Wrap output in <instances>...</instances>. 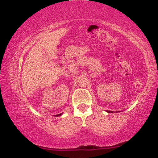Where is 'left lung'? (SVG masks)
Returning <instances> with one entry per match:
<instances>
[{"label":"left lung","instance_id":"left-lung-1","mask_svg":"<svg viewBox=\"0 0 158 158\" xmlns=\"http://www.w3.org/2000/svg\"><path fill=\"white\" fill-rule=\"evenodd\" d=\"M109 112H110V111H109Z\"/></svg>","mask_w":158,"mask_h":158}]
</instances>
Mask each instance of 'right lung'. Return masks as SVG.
I'll use <instances>...</instances> for the list:
<instances>
[{"label":"right lung","mask_w":158,"mask_h":158,"mask_svg":"<svg viewBox=\"0 0 158 158\" xmlns=\"http://www.w3.org/2000/svg\"><path fill=\"white\" fill-rule=\"evenodd\" d=\"M61 114H57V115H56V116H60V115H61Z\"/></svg>","instance_id":"right-lung-1"}]
</instances>
